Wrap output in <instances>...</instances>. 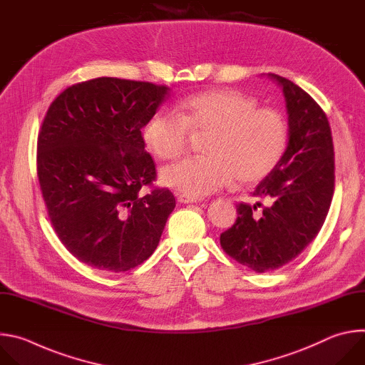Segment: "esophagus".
Listing matches in <instances>:
<instances>
[{
  "mask_svg": "<svg viewBox=\"0 0 365 365\" xmlns=\"http://www.w3.org/2000/svg\"><path fill=\"white\" fill-rule=\"evenodd\" d=\"M177 201L181 204H188V202H198L201 201V198H195V197H190L185 194H177Z\"/></svg>",
  "mask_w": 365,
  "mask_h": 365,
  "instance_id": "34e87169",
  "label": "esophagus"
}]
</instances>
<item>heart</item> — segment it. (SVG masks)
Segmentation results:
<instances>
[{
	"label": "heart",
	"mask_w": 365,
	"mask_h": 365,
	"mask_svg": "<svg viewBox=\"0 0 365 365\" xmlns=\"http://www.w3.org/2000/svg\"><path fill=\"white\" fill-rule=\"evenodd\" d=\"M192 136H205L204 157L161 170L164 185L190 197H204L235 177L252 184L267 177L287 147L283 115L257 108L255 98L236 91H210L178 101L174 113H157L143 129L147 148L163 161L184 155Z\"/></svg>",
	"instance_id": "b5f03b06"
}]
</instances>
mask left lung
<instances>
[{
  "label": "left lung",
  "mask_w": 365,
  "mask_h": 365,
  "mask_svg": "<svg viewBox=\"0 0 365 365\" xmlns=\"http://www.w3.org/2000/svg\"><path fill=\"white\" fill-rule=\"evenodd\" d=\"M269 78L283 91L287 147L277 167L252 192L267 205L257 211L260 202H240L236 223L220 236L223 250L257 273L294 260L317 237L335 182L334 143L325 112L294 82L273 73Z\"/></svg>",
  "instance_id": "left-lung-1"
}]
</instances>
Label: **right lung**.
<instances>
[{
	"label": "right lung",
	"instance_id": "obj_1",
	"mask_svg": "<svg viewBox=\"0 0 365 365\" xmlns=\"http://www.w3.org/2000/svg\"><path fill=\"white\" fill-rule=\"evenodd\" d=\"M150 82L98 78L64 89L37 138V175L48 218L81 262L128 272L157 249L175 207L151 188L157 170L140 129L170 95Z\"/></svg>",
	"mask_w": 365,
	"mask_h": 365
}]
</instances>
